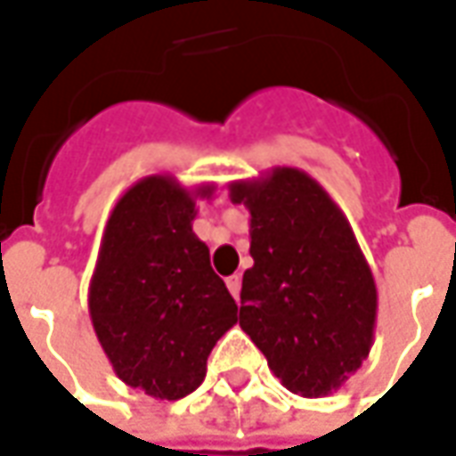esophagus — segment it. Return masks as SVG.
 I'll list each match as a JSON object with an SVG mask.
<instances>
[{
  "label": "esophagus",
  "instance_id": "esophagus-1",
  "mask_svg": "<svg viewBox=\"0 0 456 456\" xmlns=\"http://www.w3.org/2000/svg\"><path fill=\"white\" fill-rule=\"evenodd\" d=\"M240 281H243V279H240V273H233V276H228V279H225L228 291L233 294V299H236V302H238V297H240Z\"/></svg>",
  "mask_w": 456,
  "mask_h": 456
}]
</instances>
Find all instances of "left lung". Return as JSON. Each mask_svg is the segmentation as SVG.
I'll return each instance as SVG.
<instances>
[{
  "label": "left lung",
  "mask_w": 456,
  "mask_h": 456,
  "mask_svg": "<svg viewBox=\"0 0 456 456\" xmlns=\"http://www.w3.org/2000/svg\"><path fill=\"white\" fill-rule=\"evenodd\" d=\"M251 213L240 327L291 394L338 391L365 362L378 291L355 233L317 180L297 167L231 183Z\"/></svg>",
  "instance_id": "obj_1"
}]
</instances>
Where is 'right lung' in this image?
Wrapping results in <instances>:
<instances>
[{
	"instance_id": "obj_1",
	"label": "right lung",
	"mask_w": 456,
	"mask_h": 456,
	"mask_svg": "<svg viewBox=\"0 0 456 456\" xmlns=\"http://www.w3.org/2000/svg\"><path fill=\"white\" fill-rule=\"evenodd\" d=\"M169 175L134 183L114 205L88 287V312L114 373L159 401L192 394L208 355L238 322V306L192 233L195 200Z\"/></svg>"
}]
</instances>
